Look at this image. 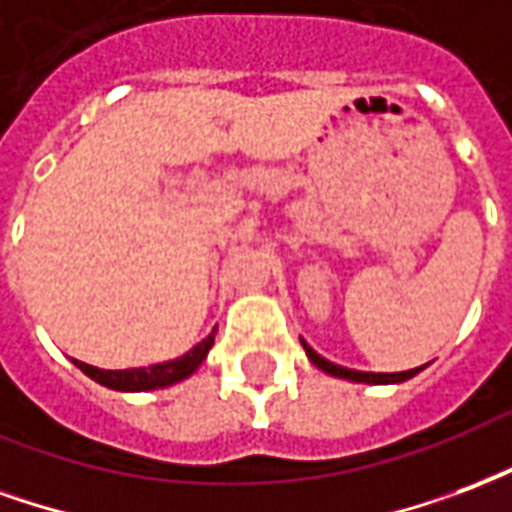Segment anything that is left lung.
Returning <instances> with one entry per match:
<instances>
[{"mask_svg":"<svg viewBox=\"0 0 512 512\" xmlns=\"http://www.w3.org/2000/svg\"><path fill=\"white\" fill-rule=\"evenodd\" d=\"M305 346V354H308V360H311L316 368H322L324 374H333L341 376V379H352V382H368V384H390V382H406V379H412L414 374H420L423 368H412V371H401V374H368V371H352V368H343V365H335L330 360H324L322 354H316L308 346V343L302 341Z\"/></svg>","mask_w":512,"mask_h":512,"instance_id":"obj_1","label":"left lung"}]
</instances>
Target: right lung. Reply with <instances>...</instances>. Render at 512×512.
I'll use <instances>...</instances> for the list:
<instances>
[{"label": "right lung", "instance_id": "right-lung-1", "mask_svg": "<svg viewBox=\"0 0 512 512\" xmlns=\"http://www.w3.org/2000/svg\"><path fill=\"white\" fill-rule=\"evenodd\" d=\"M218 330V327H215ZM215 330H212L201 343H196L188 354H182L177 360H169V363L149 365V368H128V371H100V368H92L87 363L76 365L87 376H92L95 382H100L103 387H111V390H155V387H169V384L179 382L190 376L210 352V346L215 343Z\"/></svg>", "mask_w": 512, "mask_h": 512}]
</instances>
